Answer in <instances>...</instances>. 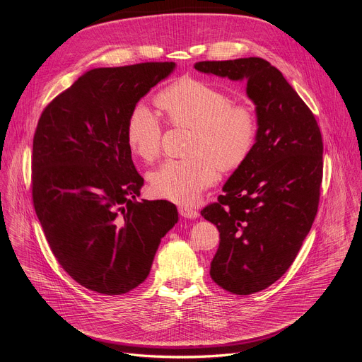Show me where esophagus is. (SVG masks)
Masks as SVG:
<instances>
[{"label": "esophagus", "mask_w": 362, "mask_h": 362, "mask_svg": "<svg viewBox=\"0 0 362 362\" xmlns=\"http://www.w3.org/2000/svg\"><path fill=\"white\" fill-rule=\"evenodd\" d=\"M179 214L183 216V218H187V219H196L199 218V212L196 209H192L189 208V206H179Z\"/></svg>", "instance_id": "esophagus-1"}]
</instances>
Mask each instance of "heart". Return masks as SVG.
<instances>
[{
  "label": "heart",
  "instance_id": "heart-1",
  "mask_svg": "<svg viewBox=\"0 0 362 362\" xmlns=\"http://www.w3.org/2000/svg\"><path fill=\"white\" fill-rule=\"evenodd\" d=\"M159 106L176 127L192 129L186 159H172L150 173L158 196L192 204L219 177L221 168H239L256 140V119L246 106H235L223 90L200 80H183L158 98ZM163 127L147 106L137 105L127 120L126 141L133 154L146 162L162 150Z\"/></svg>",
  "mask_w": 362,
  "mask_h": 362
}]
</instances>
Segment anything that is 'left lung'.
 <instances>
[{
	"mask_svg": "<svg viewBox=\"0 0 362 362\" xmlns=\"http://www.w3.org/2000/svg\"><path fill=\"white\" fill-rule=\"evenodd\" d=\"M200 73L246 81L257 132L249 158L202 216L216 225L212 279L235 295L276 282L292 265L318 212L322 137L318 123L282 73L264 59L199 62Z\"/></svg>",
	"mask_w": 362,
	"mask_h": 362,
	"instance_id": "left-lung-1",
	"label": "left lung"
}]
</instances>
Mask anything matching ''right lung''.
<instances>
[{
	"label": "right lung",
	"instance_id": "1",
	"mask_svg": "<svg viewBox=\"0 0 362 362\" xmlns=\"http://www.w3.org/2000/svg\"><path fill=\"white\" fill-rule=\"evenodd\" d=\"M175 63L93 69L41 113L31 156L33 203L63 269L84 288L122 295L148 275L177 223L168 200H141L143 177L126 141L137 101Z\"/></svg>",
	"mask_w": 362,
	"mask_h": 362
}]
</instances>
